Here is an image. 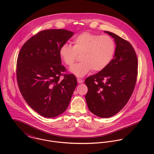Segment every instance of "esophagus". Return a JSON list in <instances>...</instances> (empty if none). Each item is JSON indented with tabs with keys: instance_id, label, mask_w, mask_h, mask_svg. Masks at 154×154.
Here are the masks:
<instances>
[{
	"instance_id": "1",
	"label": "esophagus",
	"mask_w": 154,
	"mask_h": 154,
	"mask_svg": "<svg viewBox=\"0 0 154 154\" xmlns=\"http://www.w3.org/2000/svg\"><path fill=\"white\" fill-rule=\"evenodd\" d=\"M77 81H78V82L79 84H82V83L84 82V81H83L82 79H79V78L77 79Z\"/></svg>"
}]
</instances>
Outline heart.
Listing matches in <instances>:
<instances>
[{
  "label": "heart",
  "instance_id": "obj_1",
  "mask_svg": "<svg viewBox=\"0 0 154 154\" xmlns=\"http://www.w3.org/2000/svg\"><path fill=\"white\" fill-rule=\"evenodd\" d=\"M73 45L63 44L59 54L67 66H72L81 55V60L70 69L78 77H83L92 69L95 72L103 70L109 65L115 52V43L109 35H101L84 32L76 35Z\"/></svg>",
  "mask_w": 154,
  "mask_h": 154
}]
</instances>
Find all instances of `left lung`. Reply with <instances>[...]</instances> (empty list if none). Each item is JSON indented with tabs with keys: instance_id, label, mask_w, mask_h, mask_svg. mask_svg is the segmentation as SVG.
I'll list each match as a JSON object with an SVG mask.
<instances>
[{
	"instance_id": "8db88e82",
	"label": "left lung",
	"mask_w": 154,
	"mask_h": 154,
	"mask_svg": "<svg viewBox=\"0 0 154 154\" xmlns=\"http://www.w3.org/2000/svg\"><path fill=\"white\" fill-rule=\"evenodd\" d=\"M104 32L114 40V56L105 69L85 79V99L92 113L109 118L119 112L130 99L136 83L138 62L129 42L112 32Z\"/></svg>"
}]
</instances>
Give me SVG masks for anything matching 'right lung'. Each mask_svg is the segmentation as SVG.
<instances>
[{"mask_svg":"<svg viewBox=\"0 0 154 154\" xmlns=\"http://www.w3.org/2000/svg\"><path fill=\"white\" fill-rule=\"evenodd\" d=\"M73 35L63 29L39 32L22 45L17 62L18 87L27 104L47 118L66 111L77 80L73 74H63L60 47ZM64 78L61 80L60 77Z\"/></svg>","mask_w":154,"mask_h":154,"instance_id":"add662e5","label":"right lung"}]
</instances>
